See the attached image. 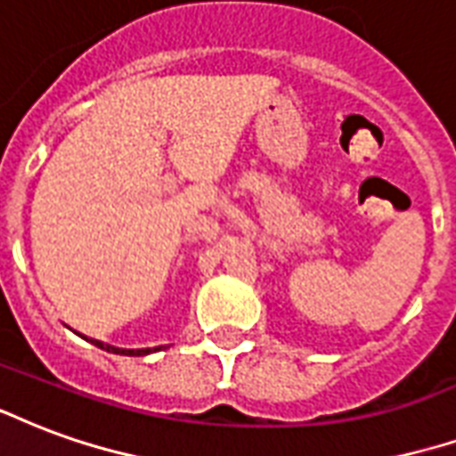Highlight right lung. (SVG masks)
Returning <instances> with one entry per match:
<instances>
[{
    "instance_id": "1",
    "label": "right lung",
    "mask_w": 456,
    "mask_h": 456,
    "mask_svg": "<svg viewBox=\"0 0 456 456\" xmlns=\"http://www.w3.org/2000/svg\"><path fill=\"white\" fill-rule=\"evenodd\" d=\"M94 346H99L101 350H108V353H118V355H150L151 350L144 348V350H120V348H113V346H106V343H101V340H91ZM157 350V348H154Z\"/></svg>"
}]
</instances>
